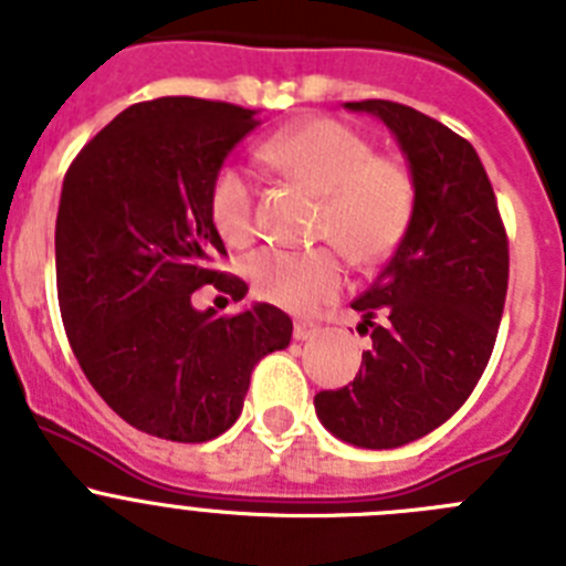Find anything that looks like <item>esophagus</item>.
<instances>
[{"label": "esophagus", "mask_w": 566, "mask_h": 566, "mask_svg": "<svg viewBox=\"0 0 566 566\" xmlns=\"http://www.w3.org/2000/svg\"><path fill=\"white\" fill-rule=\"evenodd\" d=\"M317 334L319 328L314 326V323H306V319H297V323H294V339H297V343H306V339L317 337Z\"/></svg>", "instance_id": "34e87169"}]
</instances>
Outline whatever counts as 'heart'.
Returning a JSON list of instances; mask_svg holds the SVG:
<instances>
[{"instance_id": "1", "label": "heart", "mask_w": 566, "mask_h": 566, "mask_svg": "<svg viewBox=\"0 0 566 566\" xmlns=\"http://www.w3.org/2000/svg\"><path fill=\"white\" fill-rule=\"evenodd\" d=\"M263 158L323 198L317 238L332 240L357 263H379L408 232L413 178L394 158L374 155L371 142L334 118H306L263 144ZM209 218L229 247L254 238L252 178L238 164H223L209 184ZM258 297L280 308L308 312L334 297L345 280L334 249L269 247L247 260Z\"/></svg>"}]
</instances>
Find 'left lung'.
Listing matches in <instances>:
<instances>
[{"mask_svg":"<svg viewBox=\"0 0 566 566\" xmlns=\"http://www.w3.org/2000/svg\"><path fill=\"white\" fill-rule=\"evenodd\" d=\"M345 109L391 129L417 198L394 258L352 303L371 352L354 382L314 397V411L343 442L385 451L431 433L476 388L507 294V234L476 149L453 129L382 98Z\"/></svg>","mask_w":566,"mask_h":566,"instance_id":"left-lung-1","label":"left lung"}]
</instances>
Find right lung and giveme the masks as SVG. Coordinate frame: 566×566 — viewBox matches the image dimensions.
Wrapping results in <instances>:
<instances>
[{
    "instance_id": "1",
    "label": "right lung",
    "mask_w": 566,
    "mask_h": 566,
    "mask_svg": "<svg viewBox=\"0 0 566 566\" xmlns=\"http://www.w3.org/2000/svg\"><path fill=\"white\" fill-rule=\"evenodd\" d=\"M258 109L189 96L133 104L78 153L56 218L59 308L90 385L124 422L172 442L221 437L243 411L260 357L286 348L292 319L269 303L234 317L192 306L227 254L209 184Z\"/></svg>"
}]
</instances>
